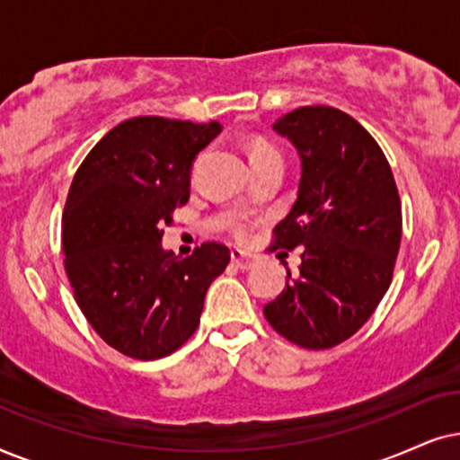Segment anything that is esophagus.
Returning <instances> with one entry per match:
<instances>
[{
    "instance_id": "obj_1",
    "label": "esophagus",
    "mask_w": 460,
    "mask_h": 460,
    "mask_svg": "<svg viewBox=\"0 0 460 460\" xmlns=\"http://www.w3.org/2000/svg\"><path fill=\"white\" fill-rule=\"evenodd\" d=\"M231 261L237 269H250L254 265V256L242 252V250H231Z\"/></svg>"
}]
</instances>
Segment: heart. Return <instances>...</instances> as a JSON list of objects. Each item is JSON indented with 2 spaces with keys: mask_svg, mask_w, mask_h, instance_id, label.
I'll use <instances>...</instances> for the list:
<instances>
[{
  "mask_svg": "<svg viewBox=\"0 0 460 460\" xmlns=\"http://www.w3.org/2000/svg\"><path fill=\"white\" fill-rule=\"evenodd\" d=\"M269 155H279V151L275 149L271 143H267V140L262 138H254L252 143H250V162H254V159H262V157H269ZM248 231V225L240 220V223L235 225V234L243 237Z\"/></svg>",
  "mask_w": 460,
  "mask_h": 460,
  "instance_id": "heart-1",
  "label": "heart"
}]
</instances>
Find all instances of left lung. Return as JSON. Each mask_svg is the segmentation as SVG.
I'll return each instance as SVG.
<instances>
[{
  "label": "left lung",
  "mask_w": 460,
  "mask_h": 460,
  "mask_svg": "<svg viewBox=\"0 0 460 460\" xmlns=\"http://www.w3.org/2000/svg\"><path fill=\"white\" fill-rule=\"evenodd\" d=\"M273 130L296 146L301 182L271 250L303 254L298 275L288 271L265 317L294 345L330 349L358 332L387 292L402 242V201L387 157L351 115L298 107Z\"/></svg>",
  "instance_id": "obj_1"
}]
</instances>
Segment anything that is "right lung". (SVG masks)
Instances as JSON below:
<instances>
[{
	"mask_svg": "<svg viewBox=\"0 0 460 460\" xmlns=\"http://www.w3.org/2000/svg\"><path fill=\"white\" fill-rule=\"evenodd\" d=\"M218 121L132 118L109 130L73 176L63 212L65 271L73 296L107 345L159 359L199 326L208 288L229 248L206 242L181 259L162 248L164 226L189 201L191 166Z\"/></svg>",
	"mask_w": 460,
	"mask_h": 460,
	"instance_id": "1",
	"label": "right lung"
}]
</instances>
